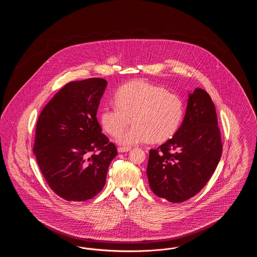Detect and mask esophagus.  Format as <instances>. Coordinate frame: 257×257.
<instances>
[{"instance_id": "34e87169", "label": "esophagus", "mask_w": 257, "mask_h": 257, "mask_svg": "<svg viewBox=\"0 0 257 257\" xmlns=\"http://www.w3.org/2000/svg\"><path fill=\"white\" fill-rule=\"evenodd\" d=\"M132 148L129 147H119L117 148V150H118V152L119 153H123V152H128V151H130Z\"/></svg>"}]
</instances>
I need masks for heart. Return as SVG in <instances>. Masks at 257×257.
I'll use <instances>...</instances> for the list:
<instances>
[{"mask_svg":"<svg viewBox=\"0 0 257 257\" xmlns=\"http://www.w3.org/2000/svg\"><path fill=\"white\" fill-rule=\"evenodd\" d=\"M113 102L101 110L100 124L110 136L118 134L116 142L122 146L164 143L176 134L185 115L182 98L143 80L119 87ZM130 118L134 126L123 132Z\"/></svg>","mask_w":257,"mask_h":257,"instance_id":"heart-1","label":"heart"}]
</instances>
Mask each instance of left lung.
<instances>
[{
  "instance_id": "obj_1",
  "label": "left lung",
  "mask_w": 257,
  "mask_h": 257,
  "mask_svg": "<svg viewBox=\"0 0 257 257\" xmlns=\"http://www.w3.org/2000/svg\"><path fill=\"white\" fill-rule=\"evenodd\" d=\"M215 105L204 89L189 94L184 120L172 139L150 149L147 178L152 192L178 203L207 184L221 157Z\"/></svg>"
}]
</instances>
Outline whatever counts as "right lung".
<instances>
[{"mask_svg": "<svg viewBox=\"0 0 257 257\" xmlns=\"http://www.w3.org/2000/svg\"><path fill=\"white\" fill-rule=\"evenodd\" d=\"M107 81L90 78L66 84L39 114L34 153L50 188L68 201H85L106 183L116 147L96 118Z\"/></svg>", "mask_w": 257, "mask_h": 257, "instance_id": "add662e5", "label": "right lung"}]
</instances>
